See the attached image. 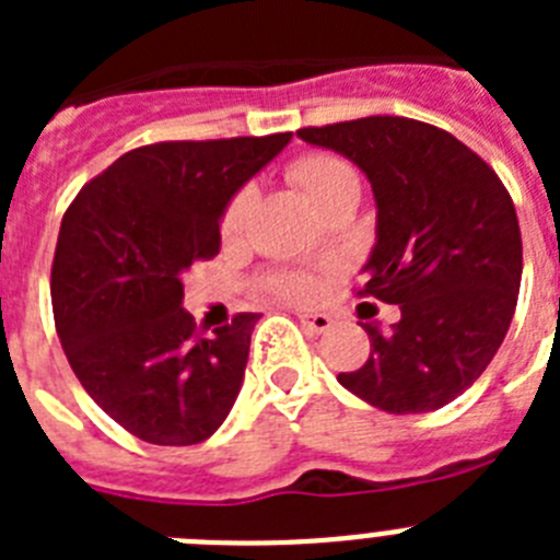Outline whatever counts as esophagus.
Masks as SVG:
<instances>
[{
  "instance_id": "esophagus-1",
  "label": "esophagus",
  "mask_w": 560,
  "mask_h": 560,
  "mask_svg": "<svg viewBox=\"0 0 560 560\" xmlns=\"http://www.w3.org/2000/svg\"><path fill=\"white\" fill-rule=\"evenodd\" d=\"M300 323L308 334H328L334 328V319L328 314H300Z\"/></svg>"
}]
</instances>
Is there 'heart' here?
<instances>
[{"instance_id": "1", "label": "heart", "mask_w": 560, "mask_h": 560, "mask_svg": "<svg viewBox=\"0 0 560 560\" xmlns=\"http://www.w3.org/2000/svg\"><path fill=\"white\" fill-rule=\"evenodd\" d=\"M289 179L294 182L300 190L308 196L314 207L325 205L330 196L341 190H359V173L353 171L348 160H341L336 153L328 151H314V153H300L285 167ZM246 207H249V192L237 190L230 201H226L224 212H221V237L232 241L237 237L241 226L246 219ZM266 289L280 300H294V303H305L316 291V280L305 271H271L264 280Z\"/></svg>"}]
</instances>
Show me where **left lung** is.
I'll use <instances>...</instances> for the list:
<instances>
[{"label": "left lung", "instance_id": "1", "mask_svg": "<svg viewBox=\"0 0 560 560\" xmlns=\"http://www.w3.org/2000/svg\"><path fill=\"white\" fill-rule=\"evenodd\" d=\"M296 137L368 173L378 224L359 294L400 308L387 334L364 325L370 359L339 384L393 415L446 407L491 364L516 311L522 232L511 192L465 142L409 117L375 114Z\"/></svg>", "mask_w": 560, "mask_h": 560}]
</instances>
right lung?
<instances>
[{
  "label": "right lung",
  "mask_w": 560,
  "mask_h": 560,
  "mask_svg": "<svg viewBox=\"0 0 560 560\" xmlns=\"http://www.w3.org/2000/svg\"><path fill=\"white\" fill-rule=\"evenodd\" d=\"M289 140L133 148L63 212L49 275L58 339L83 389L133 438L192 446L230 415L260 314L205 336L182 308V271L219 255L226 201Z\"/></svg>",
  "instance_id": "add662e5"
}]
</instances>
